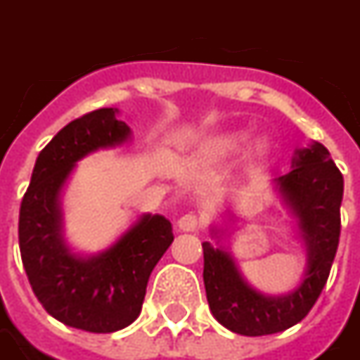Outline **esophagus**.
<instances>
[{
  "label": "esophagus",
  "mask_w": 360,
  "mask_h": 360,
  "mask_svg": "<svg viewBox=\"0 0 360 360\" xmlns=\"http://www.w3.org/2000/svg\"><path fill=\"white\" fill-rule=\"evenodd\" d=\"M177 226H179V230H183V232H197L198 228L202 226V222H200V218L197 214L188 212V214L181 216L179 220H177Z\"/></svg>",
  "instance_id": "esophagus-1"
}]
</instances>
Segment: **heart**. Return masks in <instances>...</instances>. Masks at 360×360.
<instances>
[{
	"label": "heart",
	"instance_id": "heart-1",
	"mask_svg": "<svg viewBox=\"0 0 360 360\" xmlns=\"http://www.w3.org/2000/svg\"><path fill=\"white\" fill-rule=\"evenodd\" d=\"M248 130H224L208 136L198 138L193 146V160L200 165H216V163L230 162L248 148L250 144ZM265 152V144L255 140L250 148L251 158H259Z\"/></svg>",
	"mask_w": 360,
	"mask_h": 360
}]
</instances>
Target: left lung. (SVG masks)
Returning a JSON list of instances; mask_svg holds the SVG:
<instances>
[{
	"instance_id": "left-lung-1",
	"label": "left lung",
	"mask_w": 360,
	"mask_h": 360,
	"mask_svg": "<svg viewBox=\"0 0 360 360\" xmlns=\"http://www.w3.org/2000/svg\"><path fill=\"white\" fill-rule=\"evenodd\" d=\"M273 191L294 218L296 236L306 251V267L292 290L265 294L253 288L222 243V228H210L216 245L202 243V278L210 311L224 328L248 338L285 331L308 316L326 286L339 245L343 175L326 146L311 142L296 150L290 172L273 179Z\"/></svg>"
}]
</instances>
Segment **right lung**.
Returning <instances> with one entry per match:
<instances>
[{
  "label": "right lung",
  "mask_w": 360,
  "mask_h": 360,
  "mask_svg": "<svg viewBox=\"0 0 360 360\" xmlns=\"http://www.w3.org/2000/svg\"><path fill=\"white\" fill-rule=\"evenodd\" d=\"M119 109L72 120L37 158L19 212V250L32 292L52 318L91 333H112L136 320L146 286L173 241L172 222L142 214L99 253H77L64 238L62 191L77 162L130 142Z\"/></svg>",
  "instance_id": "add662e5"
}]
</instances>
